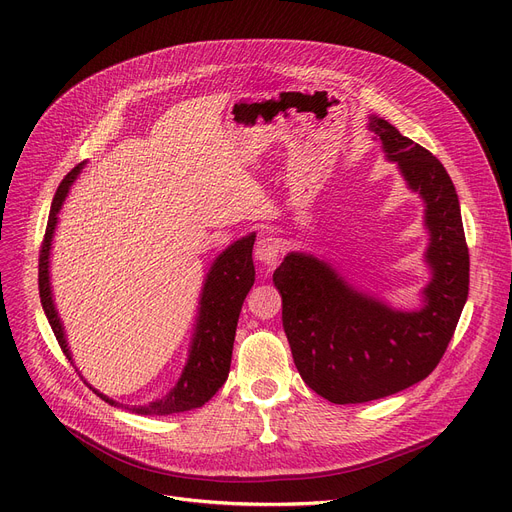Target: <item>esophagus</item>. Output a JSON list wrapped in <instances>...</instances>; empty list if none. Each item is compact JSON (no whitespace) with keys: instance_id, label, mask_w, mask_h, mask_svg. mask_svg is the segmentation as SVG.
<instances>
[{"instance_id":"34e87169","label":"esophagus","mask_w":512,"mask_h":512,"mask_svg":"<svg viewBox=\"0 0 512 512\" xmlns=\"http://www.w3.org/2000/svg\"><path fill=\"white\" fill-rule=\"evenodd\" d=\"M280 253H282V245H280L278 238L261 236L257 240V245H255V259L257 261H261L265 265H274L278 261Z\"/></svg>"}]
</instances>
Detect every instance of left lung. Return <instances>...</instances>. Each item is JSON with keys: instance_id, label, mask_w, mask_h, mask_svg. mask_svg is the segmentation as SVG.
Returning <instances> with one entry per match:
<instances>
[{"instance_id": "left-lung-1", "label": "left lung", "mask_w": 512, "mask_h": 512, "mask_svg": "<svg viewBox=\"0 0 512 512\" xmlns=\"http://www.w3.org/2000/svg\"><path fill=\"white\" fill-rule=\"evenodd\" d=\"M367 126L423 201L429 282L417 309H398L313 253L284 257L274 284L294 365L303 382L334 405L378 400L425 380L440 363L469 294V249L448 172L388 120L369 116Z\"/></svg>"}]
</instances>
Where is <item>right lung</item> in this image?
Masks as SVG:
<instances>
[{
    "instance_id": "1",
    "label": "right lung",
    "mask_w": 512,
    "mask_h": 512,
    "mask_svg": "<svg viewBox=\"0 0 512 512\" xmlns=\"http://www.w3.org/2000/svg\"><path fill=\"white\" fill-rule=\"evenodd\" d=\"M87 161L78 164L60 184L56 197H53L51 211H49V222L45 230L43 249L39 257V294H41V305L45 311V317L49 326L58 338V344L62 346L64 355L70 363H74L70 346L66 340V330L60 319L56 299H53L51 290V245H53V234L58 228V213L62 211V205L70 193V186L83 172ZM253 245H255V234H247L232 245H228L218 257L213 259L209 272L205 276L201 294H199V307L193 324V336L191 344H188V357L182 367V373L174 388L166 396H161L149 405L143 407H124L126 411H132L137 415H172L191 411L197 407H203L205 402L222 388V384L228 378L230 361H232V344L236 336V324L238 315L245 303L247 294L255 282V265H253ZM78 371V367H76ZM80 373V371H78ZM87 382V380H85ZM87 386L101 396L110 405H120L114 398L101 394L95 390L89 382Z\"/></svg>"
}]
</instances>
